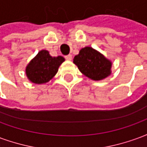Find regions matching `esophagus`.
I'll use <instances>...</instances> for the list:
<instances>
[{
  "mask_svg": "<svg viewBox=\"0 0 147 147\" xmlns=\"http://www.w3.org/2000/svg\"><path fill=\"white\" fill-rule=\"evenodd\" d=\"M64 58L67 60V61H71V59H72V56L71 54H68V55H66L65 57H64Z\"/></svg>",
  "mask_w": 147,
  "mask_h": 147,
  "instance_id": "esophagus-1",
  "label": "esophagus"
}]
</instances>
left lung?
Returning a JSON list of instances; mask_svg holds the SVG:
<instances>
[{
	"instance_id": "8db88e82",
	"label": "left lung",
	"mask_w": 147,
	"mask_h": 147,
	"mask_svg": "<svg viewBox=\"0 0 147 147\" xmlns=\"http://www.w3.org/2000/svg\"><path fill=\"white\" fill-rule=\"evenodd\" d=\"M74 64L82 73L94 80H101L111 73L112 63L91 47H85L74 57Z\"/></svg>"
}]
</instances>
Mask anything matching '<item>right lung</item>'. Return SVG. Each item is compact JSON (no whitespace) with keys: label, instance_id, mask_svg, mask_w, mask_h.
<instances>
[{"label":"right lung","instance_id":"add662e5","mask_svg":"<svg viewBox=\"0 0 147 147\" xmlns=\"http://www.w3.org/2000/svg\"><path fill=\"white\" fill-rule=\"evenodd\" d=\"M64 61V58L61 56L53 57L47 50H42L27 66V78L37 84L47 83L57 74Z\"/></svg>","mask_w":147,"mask_h":147}]
</instances>
